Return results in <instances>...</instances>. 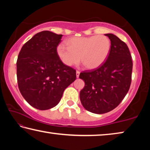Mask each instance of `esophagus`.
<instances>
[{
  "mask_svg": "<svg viewBox=\"0 0 150 150\" xmlns=\"http://www.w3.org/2000/svg\"><path fill=\"white\" fill-rule=\"evenodd\" d=\"M79 75H80V71H76V75H77V78H79Z\"/></svg>",
  "mask_w": 150,
  "mask_h": 150,
  "instance_id": "34e87169",
  "label": "esophagus"
}]
</instances>
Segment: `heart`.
I'll list each match as a JSON object with an SVG mask.
<instances>
[{
  "mask_svg": "<svg viewBox=\"0 0 150 150\" xmlns=\"http://www.w3.org/2000/svg\"><path fill=\"white\" fill-rule=\"evenodd\" d=\"M66 44L59 45L57 53L63 64L72 66L81 59L83 65L88 69H96L103 64L110 51V41L105 35L73 37Z\"/></svg>",
  "mask_w": 150,
  "mask_h": 150,
  "instance_id": "obj_1",
  "label": "heart"
}]
</instances>
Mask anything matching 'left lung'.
I'll return each instance as SVG.
<instances>
[{
	"instance_id": "left-lung-1",
	"label": "left lung",
	"mask_w": 150,
	"mask_h": 150,
	"mask_svg": "<svg viewBox=\"0 0 150 150\" xmlns=\"http://www.w3.org/2000/svg\"><path fill=\"white\" fill-rule=\"evenodd\" d=\"M105 35L111 44L107 59L96 69L79 75L85 83L80 92L81 104L95 114L108 112L117 107L128 92L132 81L133 63L128 45L112 34Z\"/></svg>"
}]
</instances>
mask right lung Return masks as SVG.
Instances as JSON below:
<instances>
[{"label":"right lung","mask_w":150,"mask_h":150,"mask_svg":"<svg viewBox=\"0 0 150 150\" xmlns=\"http://www.w3.org/2000/svg\"><path fill=\"white\" fill-rule=\"evenodd\" d=\"M62 35L42 31L22 46L18 56L16 74L20 93L39 110L56 106L63 91L76 79V71L63 64L57 53Z\"/></svg>","instance_id":"right-lung-1"}]
</instances>
